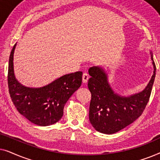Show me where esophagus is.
I'll return each instance as SVG.
<instances>
[{
	"instance_id": "34e87169",
	"label": "esophagus",
	"mask_w": 160,
	"mask_h": 160,
	"mask_svg": "<svg viewBox=\"0 0 160 160\" xmlns=\"http://www.w3.org/2000/svg\"><path fill=\"white\" fill-rule=\"evenodd\" d=\"M89 79V76L87 73H84L82 76V82L83 83H87Z\"/></svg>"
}]
</instances>
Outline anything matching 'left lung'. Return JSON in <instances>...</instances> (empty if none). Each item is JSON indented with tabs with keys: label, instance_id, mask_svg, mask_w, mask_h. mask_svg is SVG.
Segmentation results:
<instances>
[{
	"label": "left lung",
	"instance_id": "obj_1",
	"mask_svg": "<svg viewBox=\"0 0 160 160\" xmlns=\"http://www.w3.org/2000/svg\"><path fill=\"white\" fill-rule=\"evenodd\" d=\"M151 59L154 73L143 91L129 96H123L113 91L108 82V73L102 67L93 66L89 69L91 76L88 88L92 95L89 118L98 132L113 134L135 122L143 112L148 100L156 75V65Z\"/></svg>",
	"mask_w": 160,
	"mask_h": 160
}]
</instances>
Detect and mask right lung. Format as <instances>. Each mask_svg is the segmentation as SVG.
Segmentation results:
<instances>
[{
	"label": "right lung",
	"mask_w": 160,
	"mask_h": 160,
	"mask_svg": "<svg viewBox=\"0 0 160 160\" xmlns=\"http://www.w3.org/2000/svg\"><path fill=\"white\" fill-rule=\"evenodd\" d=\"M9 57L8 70V90L19 113L38 126H49L58 122L63 115V108L71 96L79 88L82 72L65 74L41 87H28L18 82L14 71V53Z\"/></svg>",
	"instance_id": "obj_1"
}]
</instances>
